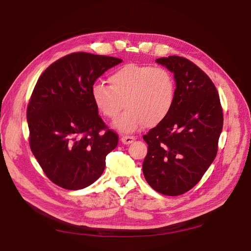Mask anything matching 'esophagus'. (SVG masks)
I'll return each instance as SVG.
<instances>
[{"label": "esophagus", "instance_id": "34e87169", "mask_svg": "<svg viewBox=\"0 0 251 251\" xmlns=\"http://www.w3.org/2000/svg\"><path fill=\"white\" fill-rule=\"evenodd\" d=\"M135 139H136L135 136L126 135V136H123V137H121V142H123L124 144H130V143H132Z\"/></svg>", "mask_w": 251, "mask_h": 251}]
</instances>
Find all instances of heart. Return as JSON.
<instances>
[{"instance_id": "heart-1", "label": "heart", "mask_w": 251, "mask_h": 251, "mask_svg": "<svg viewBox=\"0 0 251 251\" xmlns=\"http://www.w3.org/2000/svg\"><path fill=\"white\" fill-rule=\"evenodd\" d=\"M110 86L96 82L92 98L102 115L115 121L126 105L115 126L124 133L139 130L146 125L157 126L169 116L176 98V81L163 67L126 64L109 76Z\"/></svg>"}]
</instances>
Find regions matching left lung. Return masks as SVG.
I'll use <instances>...</instances> for the list:
<instances>
[{"label":"left lung","mask_w":251,"mask_h":251,"mask_svg":"<svg viewBox=\"0 0 251 251\" xmlns=\"http://www.w3.org/2000/svg\"><path fill=\"white\" fill-rule=\"evenodd\" d=\"M156 62L174 72L176 98L169 116L143 139L148 154L142 171L156 192L179 196L192 189L215 160L223 128V109L208 75L177 55Z\"/></svg>","instance_id":"obj_1"}]
</instances>
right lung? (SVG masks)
I'll return each instance as SVG.
<instances>
[{
  "instance_id": "add662e5",
  "label": "right lung",
  "mask_w": 251,
  "mask_h": 251,
  "mask_svg": "<svg viewBox=\"0 0 251 251\" xmlns=\"http://www.w3.org/2000/svg\"><path fill=\"white\" fill-rule=\"evenodd\" d=\"M117 57L74 52L51 64L27 107L29 146L45 175L71 191L100 178L118 135L103 123L92 98L95 80Z\"/></svg>"
}]
</instances>
